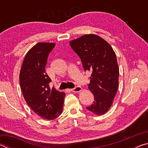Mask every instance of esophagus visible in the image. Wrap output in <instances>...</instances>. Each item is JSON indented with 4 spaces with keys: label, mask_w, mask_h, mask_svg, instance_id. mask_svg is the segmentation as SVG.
<instances>
[{
    "label": "esophagus",
    "mask_w": 148,
    "mask_h": 148,
    "mask_svg": "<svg viewBox=\"0 0 148 148\" xmlns=\"http://www.w3.org/2000/svg\"><path fill=\"white\" fill-rule=\"evenodd\" d=\"M71 91L74 92H78L82 91V87L80 86H76L74 88H72L71 89Z\"/></svg>",
    "instance_id": "esophagus-1"
}]
</instances>
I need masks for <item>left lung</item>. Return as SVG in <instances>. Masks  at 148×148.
I'll return each instance as SVG.
<instances>
[{"instance_id": "left-lung-1", "label": "left lung", "mask_w": 148, "mask_h": 148, "mask_svg": "<svg viewBox=\"0 0 148 148\" xmlns=\"http://www.w3.org/2000/svg\"><path fill=\"white\" fill-rule=\"evenodd\" d=\"M70 45L81 59L85 71H90L88 87L94 95V102L87 110L102 115L111 107L117 92L119 67L111 46L95 34H85Z\"/></svg>"}]
</instances>
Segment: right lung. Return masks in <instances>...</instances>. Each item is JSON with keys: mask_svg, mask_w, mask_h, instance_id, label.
I'll return each instance as SVG.
<instances>
[{"mask_svg": "<svg viewBox=\"0 0 148 148\" xmlns=\"http://www.w3.org/2000/svg\"><path fill=\"white\" fill-rule=\"evenodd\" d=\"M56 46L38 43L26 54L19 74V83L27 104L39 116L54 119L61 114L64 92L49 87L51 79L45 71L47 57Z\"/></svg>", "mask_w": 148, "mask_h": 148, "instance_id": "obj_1", "label": "right lung"}]
</instances>
